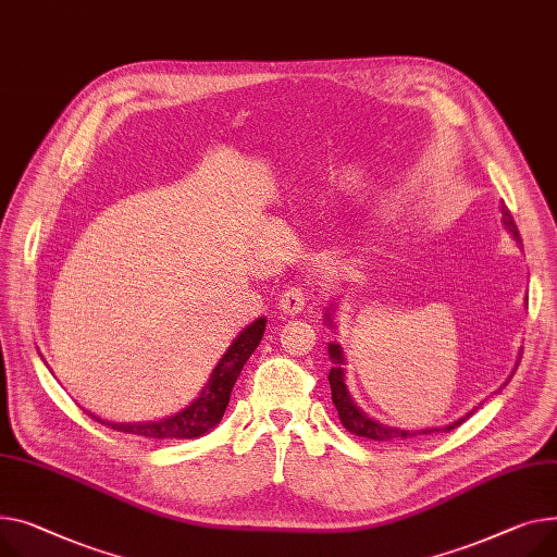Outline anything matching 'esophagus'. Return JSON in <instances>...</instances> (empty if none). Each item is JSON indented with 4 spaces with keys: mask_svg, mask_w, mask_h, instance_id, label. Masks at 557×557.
<instances>
[{
    "mask_svg": "<svg viewBox=\"0 0 557 557\" xmlns=\"http://www.w3.org/2000/svg\"><path fill=\"white\" fill-rule=\"evenodd\" d=\"M311 295L302 288V286H290L282 293L280 298V313L282 315H295V313H302L309 305Z\"/></svg>",
    "mask_w": 557,
    "mask_h": 557,
    "instance_id": "obj_1",
    "label": "esophagus"
}]
</instances>
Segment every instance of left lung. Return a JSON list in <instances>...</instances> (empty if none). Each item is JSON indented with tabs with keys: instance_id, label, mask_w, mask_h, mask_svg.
Instances as JSON below:
<instances>
[{
	"instance_id": "obj_1",
	"label": "left lung",
	"mask_w": 557,
	"mask_h": 557,
	"mask_svg": "<svg viewBox=\"0 0 557 557\" xmlns=\"http://www.w3.org/2000/svg\"><path fill=\"white\" fill-rule=\"evenodd\" d=\"M499 210H502L504 231H506L515 242H520V233H517V226H515V221H512L508 208L502 203ZM524 302L529 305V295H527ZM336 311H338V298H333V300L329 302V307L324 309V324H326L329 329H333V331H338ZM326 349H329V360H331L329 385H331L333 405H336V410H338V414H341L343 425H345L351 434H356V436H364V438H372V441H410V438H417V436H423V434L450 432V430L459 428L466 419H470V417L476 412V405H474L470 412H466L463 417H459L457 421H453V423H448V425L421 428V430H405V428H396V425L381 423V421H376L374 417H369V414L362 410V407L354 400V396H351V392H349V387H347V358H345L343 345L329 343ZM520 356H522V354H520ZM517 364H520V358H517L515 369H517ZM515 369H512V374H515ZM512 374L499 385L497 392H502V389L508 385V381L512 379ZM497 392H495V394H497ZM479 405H481V403H479Z\"/></svg>"
}]
</instances>
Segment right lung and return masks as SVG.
<instances>
[{"mask_svg":"<svg viewBox=\"0 0 557 557\" xmlns=\"http://www.w3.org/2000/svg\"><path fill=\"white\" fill-rule=\"evenodd\" d=\"M267 329V318H255L248 326H244L237 338L231 343V347L224 351V356L219 358V362L214 364L210 379L206 381V385L201 387V392L185 405L181 407L178 412L163 417V419H154V421H134V423H116V421H107L100 419L91 412H87L91 419H96L98 423L119 430L125 434H134V436H143V438H197L208 434L210 430H214L224 417L228 400H231V392L237 383V376L242 374V369L246 364V360L250 358V354L257 349V345L262 343ZM42 358V354H40ZM45 360V358H42ZM47 364V362H45ZM49 367V364H47ZM53 374V372H51Z\"/></svg>","mask_w":557,"mask_h":557,"instance_id":"1","label":"right lung"}]
</instances>
